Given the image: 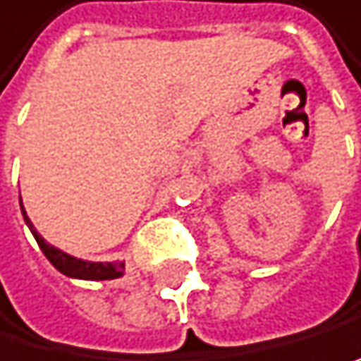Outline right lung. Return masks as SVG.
Instances as JSON below:
<instances>
[{
  "instance_id": "right-lung-1",
  "label": "right lung",
  "mask_w": 361,
  "mask_h": 361,
  "mask_svg": "<svg viewBox=\"0 0 361 361\" xmlns=\"http://www.w3.org/2000/svg\"><path fill=\"white\" fill-rule=\"evenodd\" d=\"M22 214H24V221H26V225L30 228V232H33V236H35V241H37L39 250L44 252V257H47L62 274L73 276V279L104 281V279H118V276H122V272H125V263H122V261H114V263L82 261V259H75V257H71V255L62 252V250H57V247L49 245V243L44 241L42 236L37 234V230L33 228V223H30V219L26 216L24 205H22Z\"/></svg>"
}]
</instances>
